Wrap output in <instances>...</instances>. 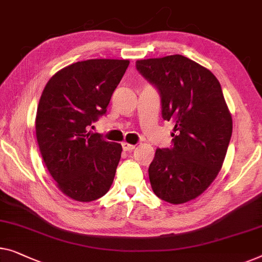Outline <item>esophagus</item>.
Returning <instances> with one entry per match:
<instances>
[{"mask_svg":"<svg viewBox=\"0 0 262 262\" xmlns=\"http://www.w3.org/2000/svg\"><path fill=\"white\" fill-rule=\"evenodd\" d=\"M122 146H123V149L125 151H132L136 147V145H134V144H130V143H126V142H123Z\"/></svg>","mask_w":262,"mask_h":262,"instance_id":"esophagus-1","label":"esophagus"}]
</instances>
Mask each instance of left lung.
I'll return each mask as SVG.
<instances>
[{"mask_svg": "<svg viewBox=\"0 0 262 262\" xmlns=\"http://www.w3.org/2000/svg\"><path fill=\"white\" fill-rule=\"evenodd\" d=\"M136 67L157 87L162 117L175 123L172 146L157 149L149 166L155 194L172 204L200 196L222 168L233 120L215 75L183 55L138 60Z\"/></svg>", "mask_w": 262, "mask_h": 262, "instance_id": "left-lung-1", "label": "left lung"}]
</instances>
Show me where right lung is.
Instances as JSON below:
<instances>
[{
	"mask_svg": "<svg viewBox=\"0 0 262 262\" xmlns=\"http://www.w3.org/2000/svg\"><path fill=\"white\" fill-rule=\"evenodd\" d=\"M128 63L116 59L72 63L56 72L41 94L37 144L58 188L72 200L91 202L111 188L122 145L89 128L107 111Z\"/></svg>",
	"mask_w": 262,
	"mask_h": 262,
	"instance_id": "add662e5",
	"label": "right lung"
}]
</instances>
